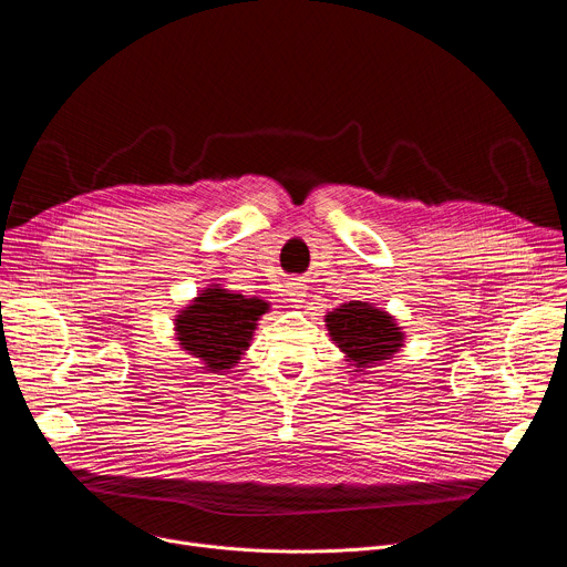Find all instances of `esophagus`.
Segmentation results:
<instances>
[{
	"label": "esophagus",
	"mask_w": 567,
	"mask_h": 567,
	"mask_svg": "<svg viewBox=\"0 0 567 567\" xmlns=\"http://www.w3.org/2000/svg\"><path fill=\"white\" fill-rule=\"evenodd\" d=\"M287 296H289V302L293 305L305 302V282L298 278H291V282H287Z\"/></svg>",
	"instance_id": "1"
}]
</instances>
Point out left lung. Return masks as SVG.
<instances>
[{
  "label": "left lung",
  "mask_w": 567,
  "mask_h": 567,
  "mask_svg": "<svg viewBox=\"0 0 567 567\" xmlns=\"http://www.w3.org/2000/svg\"><path fill=\"white\" fill-rule=\"evenodd\" d=\"M326 320L330 337L357 368L383 361L401 346V332L394 320L368 302H348Z\"/></svg>",
  "instance_id": "1"
}]
</instances>
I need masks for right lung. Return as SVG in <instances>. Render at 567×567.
Instances as JSON below:
<instances>
[{"label":"right lung","mask_w":567,"mask_h":567,"mask_svg":"<svg viewBox=\"0 0 567 567\" xmlns=\"http://www.w3.org/2000/svg\"><path fill=\"white\" fill-rule=\"evenodd\" d=\"M267 302L245 298L224 289H206L195 305L177 318L182 346L202 359L210 370H226L237 363L241 350L249 346L256 320L265 313Z\"/></svg>","instance_id":"obj_1"}]
</instances>
